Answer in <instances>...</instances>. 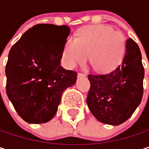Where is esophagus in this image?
Wrapping results in <instances>:
<instances>
[{
  "instance_id": "34e87169",
  "label": "esophagus",
  "mask_w": 149,
  "mask_h": 149,
  "mask_svg": "<svg viewBox=\"0 0 149 149\" xmlns=\"http://www.w3.org/2000/svg\"><path fill=\"white\" fill-rule=\"evenodd\" d=\"M85 77V74H84V73H81V72L77 73V77Z\"/></svg>"
}]
</instances>
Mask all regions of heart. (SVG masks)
Masks as SVG:
<instances>
[{
    "mask_svg": "<svg viewBox=\"0 0 149 149\" xmlns=\"http://www.w3.org/2000/svg\"><path fill=\"white\" fill-rule=\"evenodd\" d=\"M125 51V38L119 31L105 25L87 26L78 31L76 38H69L63 58L69 68L87 60L99 72L110 71L121 61Z\"/></svg>",
    "mask_w": 149,
    "mask_h": 149,
    "instance_id": "heart-1",
    "label": "heart"
}]
</instances>
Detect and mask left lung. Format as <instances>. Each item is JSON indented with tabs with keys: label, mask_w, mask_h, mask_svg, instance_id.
Here are the masks:
<instances>
[{
	"label": "left lung",
	"mask_w": 149,
	"mask_h": 149,
	"mask_svg": "<svg viewBox=\"0 0 149 149\" xmlns=\"http://www.w3.org/2000/svg\"><path fill=\"white\" fill-rule=\"evenodd\" d=\"M144 68L138 45L126 41L122 62L107 74L88 75V108L100 122L118 125L125 122L140 105L143 95Z\"/></svg>",
	"instance_id": "left-lung-1"
}]
</instances>
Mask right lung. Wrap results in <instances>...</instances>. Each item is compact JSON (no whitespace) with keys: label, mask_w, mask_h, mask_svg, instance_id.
<instances>
[{"label":"right lung","mask_w":149,"mask_h":149,"mask_svg":"<svg viewBox=\"0 0 149 149\" xmlns=\"http://www.w3.org/2000/svg\"><path fill=\"white\" fill-rule=\"evenodd\" d=\"M69 34L66 25L36 24L10 49L6 91L18 114L27 123L51 120L62 93L76 83L77 72L61 65Z\"/></svg>","instance_id":"obj_1"}]
</instances>
